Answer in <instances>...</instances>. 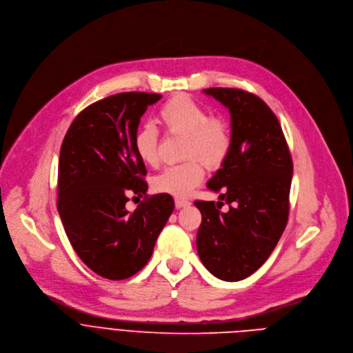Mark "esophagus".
<instances>
[{
	"label": "esophagus",
	"mask_w": 353,
	"mask_h": 353,
	"mask_svg": "<svg viewBox=\"0 0 353 353\" xmlns=\"http://www.w3.org/2000/svg\"><path fill=\"white\" fill-rule=\"evenodd\" d=\"M174 203H176V208H177V209L187 208V206H190V205H191V202H190V201L183 199V198H176V199H174Z\"/></svg>",
	"instance_id": "esophagus-1"
}]
</instances>
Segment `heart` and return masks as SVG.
I'll use <instances>...</instances> for the list:
<instances>
[{
	"label": "heart",
	"instance_id": "obj_1",
	"mask_svg": "<svg viewBox=\"0 0 353 353\" xmlns=\"http://www.w3.org/2000/svg\"><path fill=\"white\" fill-rule=\"evenodd\" d=\"M159 119L168 133L184 136L179 165L166 168L154 179V188L173 196H188L205 176L202 163L209 169L219 168L231 150V130L221 117L208 110L188 95L170 98L159 109ZM134 150L147 165L158 162V136L152 126H144L134 136Z\"/></svg>",
	"mask_w": 353,
	"mask_h": 353
}]
</instances>
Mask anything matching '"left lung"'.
Returning a JSON list of instances; mask_svg holds the SVG:
<instances>
[{"instance_id":"obj_1","label":"left lung","mask_w":353,"mask_h":353,"mask_svg":"<svg viewBox=\"0 0 353 353\" xmlns=\"http://www.w3.org/2000/svg\"><path fill=\"white\" fill-rule=\"evenodd\" d=\"M231 117V150L206 187L219 202L195 201L202 214L196 251L217 279L240 281L255 273L287 225L292 159L276 114L259 97L239 88H206ZM221 200L229 212L218 209Z\"/></svg>"}]
</instances>
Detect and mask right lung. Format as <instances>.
<instances>
[{"label": "right lung", "instance_id": "1", "mask_svg": "<svg viewBox=\"0 0 353 353\" xmlns=\"http://www.w3.org/2000/svg\"><path fill=\"white\" fill-rule=\"evenodd\" d=\"M162 98L121 92L91 103L70 125L59 154L58 212L79 258L98 276L125 280L150 261L174 209L169 194L144 199L132 213L128 194L145 195L144 162L134 150L141 116Z\"/></svg>", "mask_w": 353, "mask_h": 353}]
</instances>
